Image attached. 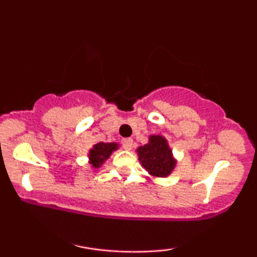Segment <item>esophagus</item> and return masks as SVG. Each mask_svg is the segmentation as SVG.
I'll return each instance as SVG.
<instances>
[{"label": "esophagus", "mask_w": 257, "mask_h": 257, "mask_svg": "<svg viewBox=\"0 0 257 257\" xmlns=\"http://www.w3.org/2000/svg\"><path fill=\"white\" fill-rule=\"evenodd\" d=\"M122 146L124 147L125 150H131L133 146V139L128 138V139H123L122 140Z\"/></svg>", "instance_id": "esophagus-1"}]
</instances>
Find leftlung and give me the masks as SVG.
I'll return each mask as SVG.
<instances>
[{
    "label": "left lung",
    "instance_id": "obj_1",
    "mask_svg": "<svg viewBox=\"0 0 257 257\" xmlns=\"http://www.w3.org/2000/svg\"><path fill=\"white\" fill-rule=\"evenodd\" d=\"M139 161L153 176H167L175 167L167 140L161 135L150 137V143L138 149Z\"/></svg>",
    "mask_w": 257,
    "mask_h": 257
}]
</instances>
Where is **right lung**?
Returning a JSON list of instances; mask_svg holds the SVG:
<instances>
[{
	"label": "right lung",
	"instance_id": "right-lung-1",
	"mask_svg": "<svg viewBox=\"0 0 257 257\" xmlns=\"http://www.w3.org/2000/svg\"><path fill=\"white\" fill-rule=\"evenodd\" d=\"M117 149V144H104L99 143L96 145H94L93 150H90L89 152V158H90V164H93V167H99L100 164H102V162L105 159L110 157L112 151Z\"/></svg>",
	"mask_w": 257,
	"mask_h": 257
}]
</instances>
